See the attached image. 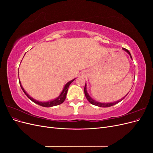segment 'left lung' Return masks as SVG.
Here are the masks:
<instances>
[{"instance_id":"obj_1","label":"left lung","mask_w":153,"mask_h":153,"mask_svg":"<svg viewBox=\"0 0 153 153\" xmlns=\"http://www.w3.org/2000/svg\"><path fill=\"white\" fill-rule=\"evenodd\" d=\"M123 50H124L125 52H126L129 55V56H130V58L132 59V57H131L130 52H129L127 49H125V48H123ZM84 93H85L86 98L87 99L88 101H89L90 103H91V104H92V105H96V106H100V107H109V106H113V105H115V104H117V103H118L119 102H120V101H121L125 98V97H126V96H127V94H128V93L126 96H125L124 97H123V98L122 99L119 100H118V101H114V102H112V103H101V102H98V101H96V100L92 99V98H91V97L89 96V94H88L87 91V84H86V82H85V87H84Z\"/></svg>"}]
</instances>
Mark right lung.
I'll return each mask as SVG.
<instances>
[{"instance_id":"obj_1","label":"right lung","mask_w":153,"mask_h":153,"mask_svg":"<svg viewBox=\"0 0 153 153\" xmlns=\"http://www.w3.org/2000/svg\"><path fill=\"white\" fill-rule=\"evenodd\" d=\"M75 80V78H74L73 80L68 82L67 84L65 85H64L62 92H61V94H60V95L57 97V98H55V99L52 100H50V101H38V100L34 99L33 98H32V97H30L28 94H27V92L25 91V89H24V87H22L20 81V87L22 88V89L23 90V91H24V92L25 94V95L27 97H28V98L32 101H33L34 103L38 104L39 105H40V106H44V107H51V106L59 105L61 104V103H62L64 102V100H65V99H66V94H67L69 86Z\"/></svg>"}]
</instances>
